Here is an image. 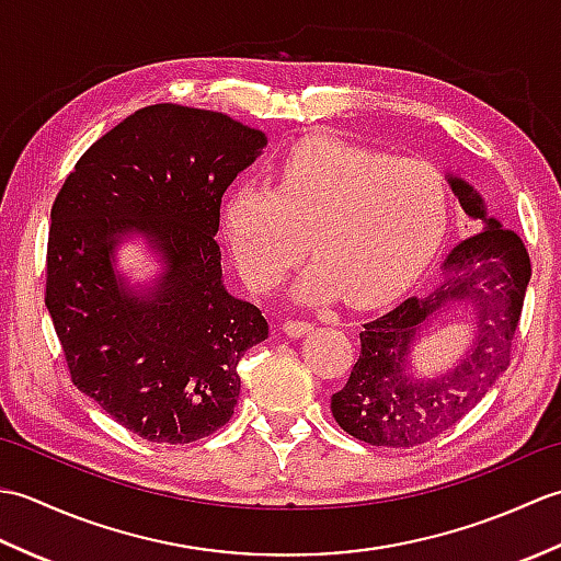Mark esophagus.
I'll return each instance as SVG.
<instances>
[{"label": "esophagus", "mask_w": 561, "mask_h": 561, "mask_svg": "<svg viewBox=\"0 0 561 561\" xmlns=\"http://www.w3.org/2000/svg\"><path fill=\"white\" fill-rule=\"evenodd\" d=\"M282 330H284V335H289V337H304L311 332V323H304V320H284Z\"/></svg>", "instance_id": "34e87169"}]
</instances>
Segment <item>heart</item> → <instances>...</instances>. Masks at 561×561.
Returning <instances> with one entry per match:
<instances>
[{"mask_svg":"<svg viewBox=\"0 0 561 561\" xmlns=\"http://www.w3.org/2000/svg\"><path fill=\"white\" fill-rule=\"evenodd\" d=\"M221 221L250 289L270 291L308 253L296 299L323 304L344 294L374 306L408 287L434 257L448 224V187L436 165L311 137L274 171V185L243 183Z\"/></svg>","mask_w":561,"mask_h":561,"instance_id":"b5f03b06","label":"heart"}]
</instances>
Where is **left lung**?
<instances>
[{
    "label": "left lung",
    "instance_id": "8db88e82",
    "mask_svg": "<svg viewBox=\"0 0 561 561\" xmlns=\"http://www.w3.org/2000/svg\"><path fill=\"white\" fill-rule=\"evenodd\" d=\"M462 211L484 229L465 238L444 260V277L359 332L362 354L347 386L330 400L335 422L371 446L410 448L446 432L478 404L511 362L530 257L518 233L490 217L482 195L448 173ZM456 305L473 308V342L448 373L434 379L411 374V352L423 330Z\"/></svg>",
    "mask_w": 561,
    "mask_h": 561
}]
</instances>
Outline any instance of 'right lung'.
Here are the masks:
<instances>
[{
  "label": "right lung",
  "instance_id": "add662e5",
  "mask_svg": "<svg viewBox=\"0 0 561 561\" xmlns=\"http://www.w3.org/2000/svg\"><path fill=\"white\" fill-rule=\"evenodd\" d=\"M267 137L175 103L133 113L77 161L55 197L45 306L75 383L151 444H193L231 420L236 366L267 340L260 308L224 287L217 243L226 187ZM145 237L151 285L116 272V245Z\"/></svg>",
  "mask_w": 561,
  "mask_h": 561
}]
</instances>
